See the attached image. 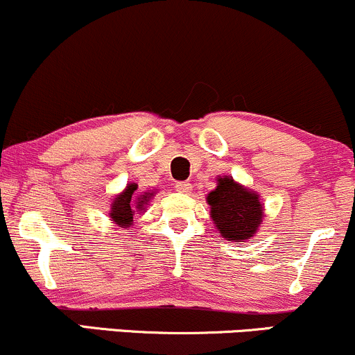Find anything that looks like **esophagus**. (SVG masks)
Listing matches in <instances>:
<instances>
[{
	"instance_id": "esophagus-1",
	"label": "esophagus",
	"mask_w": 355,
	"mask_h": 355,
	"mask_svg": "<svg viewBox=\"0 0 355 355\" xmlns=\"http://www.w3.org/2000/svg\"><path fill=\"white\" fill-rule=\"evenodd\" d=\"M176 189L179 191V193L188 194V193H191V189H193V186H191V182L182 181V182H176Z\"/></svg>"
}]
</instances>
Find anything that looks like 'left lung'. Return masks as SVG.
<instances>
[{"instance_id": "left-lung-1", "label": "left lung", "mask_w": 355, "mask_h": 355, "mask_svg": "<svg viewBox=\"0 0 355 355\" xmlns=\"http://www.w3.org/2000/svg\"><path fill=\"white\" fill-rule=\"evenodd\" d=\"M211 220L223 238L231 241L250 240L263 220V205L254 191L238 184L233 178H218L216 189L206 198Z\"/></svg>"}]
</instances>
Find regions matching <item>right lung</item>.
<instances>
[{
	"mask_svg": "<svg viewBox=\"0 0 355 355\" xmlns=\"http://www.w3.org/2000/svg\"><path fill=\"white\" fill-rule=\"evenodd\" d=\"M135 191H137V184H129L121 194L114 198L112 205H110V220L121 228H127V226L132 225L134 214L139 213V211H144L146 205L154 194L142 193L135 196Z\"/></svg>",
	"mask_w": 355,
	"mask_h": 355,
	"instance_id": "right-lung-1",
	"label": "right lung"
}]
</instances>
